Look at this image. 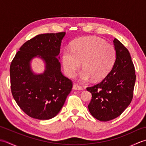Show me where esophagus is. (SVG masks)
<instances>
[{
    "label": "esophagus",
    "mask_w": 146,
    "mask_h": 146,
    "mask_svg": "<svg viewBox=\"0 0 146 146\" xmlns=\"http://www.w3.org/2000/svg\"><path fill=\"white\" fill-rule=\"evenodd\" d=\"M73 89L75 90H83V88L82 86L78 85L76 83H74L73 85Z\"/></svg>",
    "instance_id": "1"
}]
</instances>
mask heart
Returning <instances> with one entry per match:
<instances>
[{
    "label": "heart",
    "instance_id": "b5f03b06",
    "mask_svg": "<svg viewBox=\"0 0 146 146\" xmlns=\"http://www.w3.org/2000/svg\"><path fill=\"white\" fill-rule=\"evenodd\" d=\"M116 57V49L112 44L100 38L83 37L73 42L71 49H64L63 64L67 76L72 77L82 62L84 70L81 73L82 79L87 80L92 77L98 81L110 73Z\"/></svg>",
    "mask_w": 146,
    "mask_h": 146
}]
</instances>
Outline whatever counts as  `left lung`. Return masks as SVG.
I'll list each match as a JSON object with an SVG mask.
<instances>
[{"instance_id":"obj_1","label":"left lung","mask_w":146,"mask_h":146,"mask_svg":"<svg viewBox=\"0 0 146 146\" xmlns=\"http://www.w3.org/2000/svg\"><path fill=\"white\" fill-rule=\"evenodd\" d=\"M113 42L117 57L112 69L100 83L86 88L92 95L88 105L89 111L103 122L120 116L130 105L136 78L128 49L116 38Z\"/></svg>"}]
</instances>
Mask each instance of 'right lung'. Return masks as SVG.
<instances>
[{
  "instance_id": "right-lung-1",
  "label": "right lung",
  "mask_w": 146,
  "mask_h": 146,
  "mask_svg": "<svg viewBox=\"0 0 146 146\" xmlns=\"http://www.w3.org/2000/svg\"><path fill=\"white\" fill-rule=\"evenodd\" d=\"M64 32L38 35L21 46L10 66L12 96L27 115L48 120L60 111L73 87V82L61 72L57 56ZM37 55L46 62V70L35 75L29 63Z\"/></svg>"
}]
</instances>
